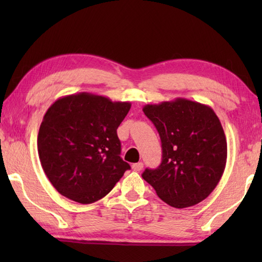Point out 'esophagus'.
Segmentation results:
<instances>
[{
    "label": "esophagus",
    "instance_id": "obj_1",
    "mask_svg": "<svg viewBox=\"0 0 262 262\" xmlns=\"http://www.w3.org/2000/svg\"><path fill=\"white\" fill-rule=\"evenodd\" d=\"M132 168L134 171H136V172H140L142 168H143V163L142 162H139V163H135V164H133L132 165Z\"/></svg>",
    "mask_w": 262,
    "mask_h": 262
}]
</instances>
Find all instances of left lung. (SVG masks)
I'll return each instance as SVG.
<instances>
[{"label": "left lung", "instance_id": "left-lung-1", "mask_svg": "<svg viewBox=\"0 0 262 262\" xmlns=\"http://www.w3.org/2000/svg\"><path fill=\"white\" fill-rule=\"evenodd\" d=\"M162 141L163 158L157 168H145L143 178L159 199L174 208L198 205L220 183L227 164V139L211 107L177 98L145 105Z\"/></svg>", "mask_w": 262, "mask_h": 262}]
</instances>
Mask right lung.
Here are the masks:
<instances>
[{"label": "right lung", "instance_id": "add662e5", "mask_svg": "<svg viewBox=\"0 0 262 262\" xmlns=\"http://www.w3.org/2000/svg\"><path fill=\"white\" fill-rule=\"evenodd\" d=\"M129 110L128 101L88 92L62 97L51 105L39 128L38 154L61 195L82 205L96 202L129 170L120 157L117 134Z\"/></svg>", "mask_w": 262, "mask_h": 262}]
</instances>
